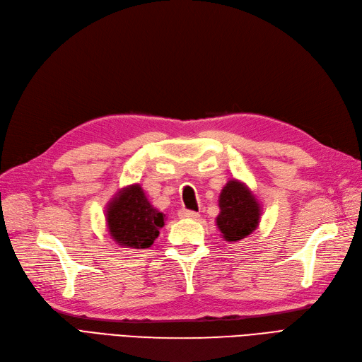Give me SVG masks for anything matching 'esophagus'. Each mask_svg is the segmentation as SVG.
Here are the masks:
<instances>
[{
  "instance_id": "1",
  "label": "esophagus",
  "mask_w": 362,
  "mask_h": 362,
  "mask_svg": "<svg viewBox=\"0 0 362 362\" xmlns=\"http://www.w3.org/2000/svg\"><path fill=\"white\" fill-rule=\"evenodd\" d=\"M180 218H197L199 214L194 213V211H189V209H181L178 213Z\"/></svg>"
}]
</instances>
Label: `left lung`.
<instances>
[{
    "label": "left lung",
    "instance_id": "8db88e82",
    "mask_svg": "<svg viewBox=\"0 0 362 362\" xmlns=\"http://www.w3.org/2000/svg\"><path fill=\"white\" fill-rule=\"evenodd\" d=\"M218 206L217 228L229 243L245 238L259 226L260 204L252 190L238 180H230L223 187Z\"/></svg>",
    "mask_w": 362,
    "mask_h": 362
}]
</instances>
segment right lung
Wrapping results in <instances>:
<instances>
[{
	"label": "right lung",
	"instance_id": "add662e5",
	"mask_svg": "<svg viewBox=\"0 0 362 362\" xmlns=\"http://www.w3.org/2000/svg\"><path fill=\"white\" fill-rule=\"evenodd\" d=\"M166 216L146 199L142 187L122 189L107 205L106 223L110 238L124 248H148L163 228Z\"/></svg>",
	"mask_w": 362,
	"mask_h": 362
}]
</instances>
